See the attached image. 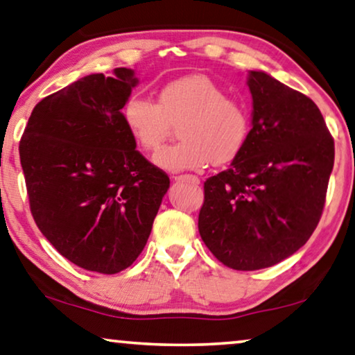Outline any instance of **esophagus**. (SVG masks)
I'll return each mask as SVG.
<instances>
[{"mask_svg":"<svg viewBox=\"0 0 355 355\" xmlns=\"http://www.w3.org/2000/svg\"><path fill=\"white\" fill-rule=\"evenodd\" d=\"M172 178L175 180V182H189V183H193V184H199L200 183L199 177L188 175V173H184V175H173Z\"/></svg>","mask_w":355,"mask_h":355,"instance_id":"esophagus-1","label":"esophagus"}]
</instances>
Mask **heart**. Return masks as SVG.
Segmentation results:
<instances>
[{
    "label": "heart",
    "mask_w": 355,
    "mask_h": 355,
    "mask_svg": "<svg viewBox=\"0 0 355 355\" xmlns=\"http://www.w3.org/2000/svg\"><path fill=\"white\" fill-rule=\"evenodd\" d=\"M123 121L132 140L145 151H155L167 137L168 125H178L180 144L162 148L155 164L166 171H196L209 162L225 166L241 155L250 134V114L244 103L230 98L218 83L205 75L173 79L157 94V105L141 95H130Z\"/></svg>",
    "instance_id": "obj_1"
}]
</instances>
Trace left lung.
<instances>
[{
  "instance_id": "left-lung-1",
  "label": "left lung",
  "mask_w": 355,
  "mask_h": 355,
  "mask_svg": "<svg viewBox=\"0 0 355 355\" xmlns=\"http://www.w3.org/2000/svg\"><path fill=\"white\" fill-rule=\"evenodd\" d=\"M252 129L230 168L205 180L199 234L237 271L274 266L319 223L335 144L317 105L264 71H248Z\"/></svg>"
}]
</instances>
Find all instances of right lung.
<instances>
[{
	"instance_id": "add662e5",
	"label": "right lung",
	"mask_w": 355,
	"mask_h": 355,
	"mask_svg": "<svg viewBox=\"0 0 355 355\" xmlns=\"http://www.w3.org/2000/svg\"><path fill=\"white\" fill-rule=\"evenodd\" d=\"M84 76L31 111L19 145L31 215L55 250L102 274L129 268L146 245L171 180L139 151L123 107L130 68Z\"/></svg>"
}]
</instances>
